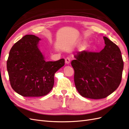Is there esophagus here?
<instances>
[{
  "label": "esophagus",
  "instance_id": "esophagus-1",
  "mask_svg": "<svg viewBox=\"0 0 129 129\" xmlns=\"http://www.w3.org/2000/svg\"><path fill=\"white\" fill-rule=\"evenodd\" d=\"M71 59H72V58H71V57H70V56H68V57H66V58H65V62H66V64H69L70 62H71Z\"/></svg>",
  "mask_w": 129,
  "mask_h": 129
}]
</instances>
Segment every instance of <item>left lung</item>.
Instances as JSON below:
<instances>
[{
    "instance_id": "obj_1",
    "label": "left lung",
    "mask_w": 129,
    "mask_h": 129,
    "mask_svg": "<svg viewBox=\"0 0 129 129\" xmlns=\"http://www.w3.org/2000/svg\"><path fill=\"white\" fill-rule=\"evenodd\" d=\"M103 39L105 46L100 52H79L71 62L77 90L86 98H105L122 80L124 62L120 49L108 38Z\"/></svg>"
}]
</instances>
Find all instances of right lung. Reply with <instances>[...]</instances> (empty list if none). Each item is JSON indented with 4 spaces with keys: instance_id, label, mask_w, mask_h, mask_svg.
<instances>
[{
    "instance_id": "obj_1",
    "label": "right lung",
    "mask_w": 129,
    "mask_h": 129,
    "mask_svg": "<svg viewBox=\"0 0 129 129\" xmlns=\"http://www.w3.org/2000/svg\"><path fill=\"white\" fill-rule=\"evenodd\" d=\"M40 39L26 35L11 48L7 69L12 88L24 97L46 95L54 84V74L64 65L63 58L47 61L38 47Z\"/></svg>"
}]
</instances>
